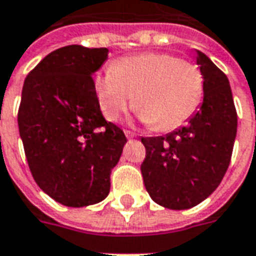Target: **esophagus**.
<instances>
[{
	"mask_svg": "<svg viewBox=\"0 0 256 256\" xmlns=\"http://www.w3.org/2000/svg\"><path fill=\"white\" fill-rule=\"evenodd\" d=\"M125 135H126V138H128V140H131V138H135V136H136V134L132 132V131H128V130H125Z\"/></svg>",
	"mask_w": 256,
	"mask_h": 256,
	"instance_id": "34e87169",
	"label": "esophagus"
}]
</instances>
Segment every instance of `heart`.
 Here are the masks:
<instances>
[{
  "label": "heart",
  "mask_w": 256,
  "mask_h": 256,
  "mask_svg": "<svg viewBox=\"0 0 256 256\" xmlns=\"http://www.w3.org/2000/svg\"><path fill=\"white\" fill-rule=\"evenodd\" d=\"M95 91L106 120H120L134 102L142 122L170 132L198 111L205 78L196 64L176 55L151 52L116 61L111 71L96 76Z\"/></svg>",
  "instance_id": "heart-1"
}]
</instances>
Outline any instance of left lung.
Listing matches in <instances>:
<instances>
[{
  "mask_svg": "<svg viewBox=\"0 0 256 256\" xmlns=\"http://www.w3.org/2000/svg\"><path fill=\"white\" fill-rule=\"evenodd\" d=\"M205 78L200 111L188 125L164 136H142L144 185L154 202L188 210L206 200L230 166L238 116L226 75L198 51Z\"/></svg>",
  "mask_w": 256,
  "mask_h": 256,
  "instance_id": "obj_1",
  "label": "left lung"
}]
</instances>
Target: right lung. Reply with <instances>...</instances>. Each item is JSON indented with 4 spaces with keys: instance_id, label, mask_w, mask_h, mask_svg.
Wrapping results in <instances>:
<instances>
[{
    "instance_id": "add662e5",
    "label": "right lung",
    "mask_w": 256,
    "mask_h": 256,
    "mask_svg": "<svg viewBox=\"0 0 256 256\" xmlns=\"http://www.w3.org/2000/svg\"><path fill=\"white\" fill-rule=\"evenodd\" d=\"M106 48L66 45L48 54L26 75L18 128L38 186L65 206H88L106 198L111 171L126 142L105 121L92 74Z\"/></svg>"
}]
</instances>
